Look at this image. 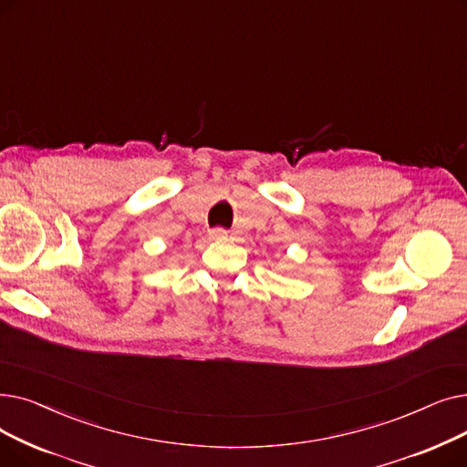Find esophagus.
<instances>
[{
	"label": "esophagus",
	"mask_w": 467,
	"mask_h": 467,
	"mask_svg": "<svg viewBox=\"0 0 467 467\" xmlns=\"http://www.w3.org/2000/svg\"><path fill=\"white\" fill-rule=\"evenodd\" d=\"M226 235H228V232L224 228H214L209 232L211 239H226Z\"/></svg>",
	"instance_id": "34e87169"
}]
</instances>
